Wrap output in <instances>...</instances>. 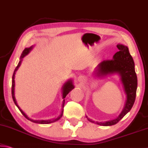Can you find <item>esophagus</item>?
Segmentation results:
<instances>
[{"label": "esophagus", "instance_id": "34e87169", "mask_svg": "<svg viewBox=\"0 0 148 148\" xmlns=\"http://www.w3.org/2000/svg\"><path fill=\"white\" fill-rule=\"evenodd\" d=\"M82 79H83L82 77H79V80H82Z\"/></svg>", "mask_w": 148, "mask_h": 148}]
</instances>
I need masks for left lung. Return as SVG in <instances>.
<instances>
[{
  "mask_svg": "<svg viewBox=\"0 0 148 148\" xmlns=\"http://www.w3.org/2000/svg\"><path fill=\"white\" fill-rule=\"evenodd\" d=\"M116 47L119 51L114 54L112 59L103 60L99 63L95 68L94 74L97 77H103L108 74H118L126 95V100L123 110L116 119L103 123L95 122L100 126H112L119 123L132 109L136 95L138 81L134 62L127 47L122 44H118ZM86 117L88 118V116ZM88 120L91 123H95L89 118Z\"/></svg>",
  "mask_w": 148,
  "mask_h": 148,
  "instance_id": "8db88e82",
  "label": "left lung"
}]
</instances>
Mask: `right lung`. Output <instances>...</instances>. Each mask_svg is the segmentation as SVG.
Returning a JSON list of instances; mask_svg holds the SVG:
<instances>
[{
    "instance_id": "right-lung-1",
    "label": "right lung",
    "mask_w": 148,
    "mask_h": 148,
    "mask_svg": "<svg viewBox=\"0 0 148 148\" xmlns=\"http://www.w3.org/2000/svg\"><path fill=\"white\" fill-rule=\"evenodd\" d=\"M33 49V46L30 47L29 48H25L24 50L23 51V52L22 53V55H21L20 57V60L19 63H18V64L17 66L14 70V74H13V76H12V99L14 102L15 105L17 106V107L19 109V110L20 111V112H22V114H23V116H24L25 118L28 120H29L30 121L33 122V123H38V124H49V123H54V122L57 121L58 120H59V119L61 118L62 116V113H63V107L64 106V99L63 100V102H62V111H61V113L59 116H58L57 118H55V119H50V120H40V121H36V120H33V119H29V117H28L26 114L24 112H23L22 109H20V107L18 106V104H17V102H16V98H15V96H14V86H15V81H14V77H15V74H16V72L17 71V70L18 69V68L20 67V66L21 64V62H22V58L25 57V55H27L28 53H29L30 51H31L32 49ZM74 88V84L73 82H72V79H69V80H68L66 82H65L64 85L62 86V99H64L66 97V96L67 95L68 93H69L70 91L73 90Z\"/></svg>"
}]
</instances>
